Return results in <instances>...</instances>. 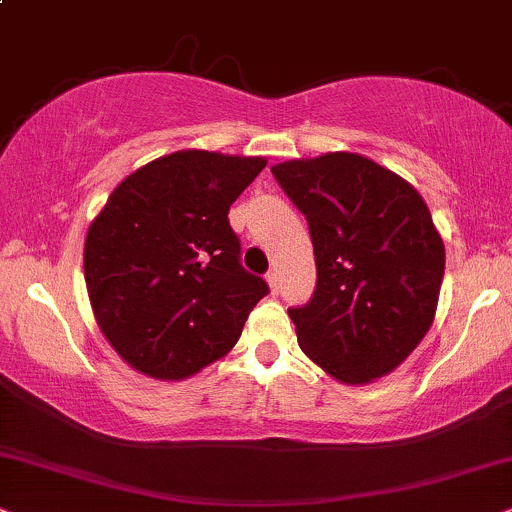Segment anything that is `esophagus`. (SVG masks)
Returning a JSON list of instances; mask_svg holds the SVG:
<instances>
[{
  "mask_svg": "<svg viewBox=\"0 0 512 512\" xmlns=\"http://www.w3.org/2000/svg\"><path fill=\"white\" fill-rule=\"evenodd\" d=\"M267 283H269L271 295H278V290H281V276H278L276 271H269V274H267Z\"/></svg>",
  "mask_w": 512,
  "mask_h": 512,
  "instance_id": "esophagus-1",
  "label": "esophagus"
}]
</instances>
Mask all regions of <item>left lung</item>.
Wrapping results in <instances>:
<instances>
[{
	"label": "left lung",
	"instance_id": "left-lung-1",
	"mask_svg": "<svg viewBox=\"0 0 512 512\" xmlns=\"http://www.w3.org/2000/svg\"><path fill=\"white\" fill-rule=\"evenodd\" d=\"M307 217L316 290L288 309L302 352L342 385L392 373L435 321L444 241L420 193L359 153L271 167Z\"/></svg>",
	"mask_w": 512,
	"mask_h": 512
}]
</instances>
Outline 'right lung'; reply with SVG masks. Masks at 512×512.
Masks as SVG:
<instances>
[{"label": "right lung", "mask_w": 512, "mask_h": 512, "mask_svg": "<svg viewBox=\"0 0 512 512\" xmlns=\"http://www.w3.org/2000/svg\"><path fill=\"white\" fill-rule=\"evenodd\" d=\"M264 158L184 151L115 186L84 238V281L103 338L134 371L184 380L226 357L269 293L241 267L231 203Z\"/></svg>", "instance_id": "add662e5"}]
</instances>
